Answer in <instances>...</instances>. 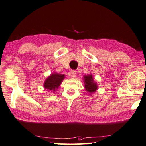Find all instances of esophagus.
<instances>
[{
    "mask_svg": "<svg viewBox=\"0 0 146 146\" xmlns=\"http://www.w3.org/2000/svg\"><path fill=\"white\" fill-rule=\"evenodd\" d=\"M76 72H77L76 70H71L70 72V76L71 77V78H75L76 76Z\"/></svg>",
    "mask_w": 146,
    "mask_h": 146,
    "instance_id": "obj_1",
    "label": "esophagus"
}]
</instances>
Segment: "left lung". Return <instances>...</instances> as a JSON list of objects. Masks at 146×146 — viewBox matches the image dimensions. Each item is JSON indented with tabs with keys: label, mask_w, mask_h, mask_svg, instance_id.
I'll list each match as a JSON object with an SVG mask.
<instances>
[{
	"label": "left lung",
	"mask_w": 146,
	"mask_h": 146,
	"mask_svg": "<svg viewBox=\"0 0 146 146\" xmlns=\"http://www.w3.org/2000/svg\"><path fill=\"white\" fill-rule=\"evenodd\" d=\"M84 83L85 90L90 93L95 92L98 88L97 82L93 80V76L91 74L84 76Z\"/></svg>",
	"instance_id": "8db88e82"
}]
</instances>
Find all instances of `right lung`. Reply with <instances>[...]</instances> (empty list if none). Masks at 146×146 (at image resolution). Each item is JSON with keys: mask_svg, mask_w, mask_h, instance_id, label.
<instances>
[{"mask_svg": "<svg viewBox=\"0 0 146 146\" xmlns=\"http://www.w3.org/2000/svg\"><path fill=\"white\" fill-rule=\"evenodd\" d=\"M65 76L64 74L54 72L46 79L44 83V87L46 90L54 92L60 86Z\"/></svg>", "mask_w": 146, "mask_h": 146, "instance_id": "add662e5", "label": "right lung"}]
</instances>
